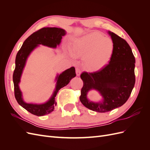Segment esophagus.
<instances>
[{
  "label": "esophagus",
  "instance_id": "1",
  "mask_svg": "<svg viewBox=\"0 0 150 150\" xmlns=\"http://www.w3.org/2000/svg\"><path fill=\"white\" fill-rule=\"evenodd\" d=\"M76 75L78 76H80V74L81 73V70H80V69H79V67H76Z\"/></svg>",
  "mask_w": 150,
  "mask_h": 150
}]
</instances>
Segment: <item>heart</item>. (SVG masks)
<instances>
[{"instance_id":"obj_1","label":"heart","mask_w":150,"mask_h":150,"mask_svg":"<svg viewBox=\"0 0 150 150\" xmlns=\"http://www.w3.org/2000/svg\"><path fill=\"white\" fill-rule=\"evenodd\" d=\"M113 52L112 40L98 32L75 40L71 48L72 56L84 58V67L90 72L98 71L108 64Z\"/></svg>"}]
</instances>
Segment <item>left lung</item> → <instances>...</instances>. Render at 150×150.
<instances>
[{
  "label": "left lung",
  "instance_id": "left-lung-1",
  "mask_svg": "<svg viewBox=\"0 0 150 150\" xmlns=\"http://www.w3.org/2000/svg\"><path fill=\"white\" fill-rule=\"evenodd\" d=\"M114 43V52L111 61L102 69L94 72H83V81L80 101L89 110L106 112L121 106L127 101L135 84V58L129 44L125 39L108 31ZM96 90L103 99L94 103L87 98L90 90Z\"/></svg>",
  "mask_w": 150,
  "mask_h": 150
}]
</instances>
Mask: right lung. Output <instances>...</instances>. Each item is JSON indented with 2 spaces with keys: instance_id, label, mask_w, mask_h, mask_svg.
Returning <instances> with one entry per match:
<instances>
[{
  "instance_id": "add662e5",
  "label": "right lung",
  "mask_w": 150,
  "mask_h": 150,
  "mask_svg": "<svg viewBox=\"0 0 150 150\" xmlns=\"http://www.w3.org/2000/svg\"><path fill=\"white\" fill-rule=\"evenodd\" d=\"M66 34V31L57 28H44L35 32L25 39L23 44L18 51L16 57V67L13 73V82L14 86L15 98L19 104L30 112L31 114L41 116L49 114L54 111L56 106L55 97L59 90L69 84L72 78L76 76L74 67L64 71L56 78L57 81L56 89L49 100L44 104H29L24 101L22 92L19 89V84L21 77L25 65V62L29 54L33 50L42 44L49 47L56 48L60 44L62 37Z\"/></svg>"
}]
</instances>
